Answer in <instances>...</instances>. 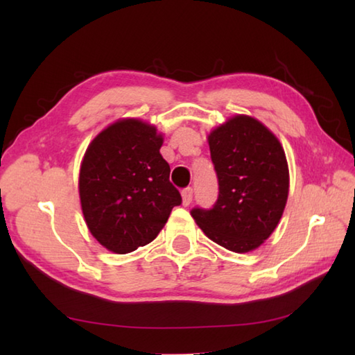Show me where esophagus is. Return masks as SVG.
Masks as SVG:
<instances>
[{
  "instance_id": "1",
  "label": "esophagus",
  "mask_w": 355,
  "mask_h": 355,
  "mask_svg": "<svg viewBox=\"0 0 355 355\" xmlns=\"http://www.w3.org/2000/svg\"><path fill=\"white\" fill-rule=\"evenodd\" d=\"M192 197H193V191L192 187H186V189L182 191V198H183V206H189L192 202Z\"/></svg>"
}]
</instances>
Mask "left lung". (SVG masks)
<instances>
[{"mask_svg": "<svg viewBox=\"0 0 355 355\" xmlns=\"http://www.w3.org/2000/svg\"><path fill=\"white\" fill-rule=\"evenodd\" d=\"M220 193L212 209L191 215L214 243L247 253L266 241L288 198V164L281 141L250 116H235L209 134Z\"/></svg>", "mask_w": 355, "mask_h": 355, "instance_id": "obj_1", "label": "left lung"}]
</instances>
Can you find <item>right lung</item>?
<instances>
[{
	"label": "right lung",
	"instance_id": "right-lung-1",
	"mask_svg": "<svg viewBox=\"0 0 355 355\" xmlns=\"http://www.w3.org/2000/svg\"><path fill=\"white\" fill-rule=\"evenodd\" d=\"M162 134L139 119H122L97 134L79 172L82 214L92 235L125 254L157 238L182 195L169 182Z\"/></svg>",
	"mask_w": 355,
	"mask_h": 355
}]
</instances>
